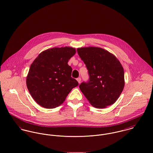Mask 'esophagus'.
Listing matches in <instances>:
<instances>
[{
    "instance_id": "esophagus-1",
    "label": "esophagus",
    "mask_w": 153,
    "mask_h": 153,
    "mask_svg": "<svg viewBox=\"0 0 153 153\" xmlns=\"http://www.w3.org/2000/svg\"><path fill=\"white\" fill-rule=\"evenodd\" d=\"M76 80H77V81L78 82V83H81V78H80V77H79V78H78L77 79H76Z\"/></svg>"
}]
</instances>
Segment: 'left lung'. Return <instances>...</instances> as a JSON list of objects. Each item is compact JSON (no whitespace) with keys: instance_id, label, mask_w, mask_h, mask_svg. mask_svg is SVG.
<instances>
[{"instance_id":"1","label":"left lung","mask_w":153,"mask_h":153,"mask_svg":"<svg viewBox=\"0 0 153 153\" xmlns=\"http://www.w3.org/2000/svg\"><path fill=\"white\" fill-rule=\"evenodd\" d=\"M77 52L85 64L89 80L79 88L95 108H104L113 105L125 86V73L116 57L99 47L78 48Z\"/></svg>"}]
</instances>
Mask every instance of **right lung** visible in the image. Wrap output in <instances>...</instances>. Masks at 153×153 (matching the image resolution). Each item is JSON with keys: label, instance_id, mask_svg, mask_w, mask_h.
Masks as SVG:
<instances>
[{"label": "right lung", "instance_id": "right-lung-1", "mask_svg": "<svg viewBox=\"0 0 153 153\" xmlns=\"http://www.w3.org/2000/svg\"><path fill=\"white\" fill-rule=\"evenodd\" d=\"M76 53L74 48L55 47L41 53L31 64L26 84L33 99L42 107L52 109L61 105L71 91L78 85L71 77L68 61Z\"/></svg>", "mask_w": 153, "mask_h": 153}]
</instances>
